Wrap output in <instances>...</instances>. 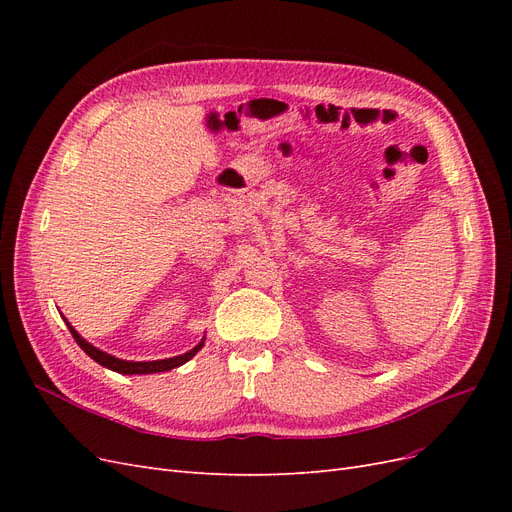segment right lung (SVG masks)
<instances>
[{"label":"right lung","mask_w":512,"mask_h":512,"mask_svg":"<svg viewBox=\"0 0 512 512\" xmlns=\"http://www.w3.org/2000/svg\"><path fill=\"white\" fill-rule=\"evenodd\" d=\"M66 320V318H64ZM66 324H68V329H70V333H72V337L76 339V344H79L91 359H94L96 363H100L102 367H106V369H113V371H117V374H123V376H134V374H160V371H168V369H175V367H179V365H183V363H188L192 356L205 346V337L200 339V342L192 348V350H188V352H183V354H179V356H170V359H160V361H123V359H117V356H113V354H108V352H104V350H100V348H96V346H91L85 337H81L79 333H76V329L72 327V324L66 320Z\"/></svg>","instance_id":"add662e5"}]
</instances>
